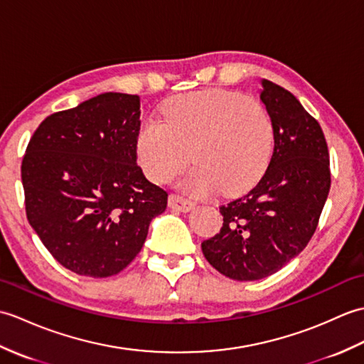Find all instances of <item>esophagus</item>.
I'll return each instance as SVG.
<instances>
[{
    "label": "esophagus",
    "mask_w": 364,
    "mask_h": 364,
    "mask_svg": "<svg viewBox=\"0 0 364 364\" xmlns=\"http://www.w3.org/2000/svg\"><path fill=\"white\" fill-rule=\"evenodd\" d=\"M168 205L173 210H179V212H190L195 207V203H191L190 199H185L179 195H171L168 198Z\"/></svg>",
    "instance_id": "esophagus-1"
}]
</instances>
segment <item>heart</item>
Masks as SVG:
<instances>
[{
	"label": "heart",
	"instance_id": "b5f03b06",
	"mask_svg": "<svg viewBox=\"0 0 364 364\" xmlns=\"http://www.w3.org/2000/svg\"><path fill=\"white\" fill-rule=\"evenodd\" d=\"M272 149L274 123L263 104L221 88L174 96L161 107V121H143L136 134V157L152 182L173 181L190 159L196 161L181 181L196 196L250 188Z\"/></svg>",
	"mask_w": 364,
	"mask_h": 364
}]
</instances>
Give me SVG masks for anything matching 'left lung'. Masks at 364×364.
I'll return each mask as SVG.
<instances>
[{
  "label": "left lung",
  "instance_id": "8db88e82",
  "mask_svg": "<svg viewBox=\"0 0 364 364\" xmlns=\"http://www.w3.org/2000/svg\"><path fill=\"white\" fill-rule=\"evenodd\" d=\"M274 123V152L255 187L221 205L223 228L203 247L207 262L233 280L277 272L309 245L330 190L324 132L293 93L262 80Z\"/></svg>",
  "mask_w": 364,
  "mask_h": 364
}]
</instances>
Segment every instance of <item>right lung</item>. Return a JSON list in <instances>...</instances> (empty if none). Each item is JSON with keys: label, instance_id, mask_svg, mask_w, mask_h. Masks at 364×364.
Returning a JSON list of instances; mask_svg holds the SVG:
<instances>
[{"label": "right lung", "instance_id": "add662e5", "mask_svg": "<svg viewBox=\"0 0 364 364\" xmlns=\"http://www.w3.org/2000/svg\"><path fill=\"white\" fill-rule=\"evenodd\" d=\"M140 98L102 93L45 118L21 164L28 221L51 255L87 277L123 271L168 193L136 165Z\"/></svg>", "mask_w": 364, "mask_h": 364}]
</instances>
